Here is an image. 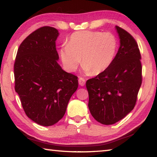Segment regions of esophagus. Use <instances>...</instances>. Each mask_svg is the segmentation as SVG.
I'll return each mask as SVG.
<instances>
[{
    "instance_id": "1",
    "label": "esophagus",
    "mask_w": 157,
    "mask_h": 157,
    "mask_svg": "<svg viewBox=\"0 0 157 157\" xmlns=\"http://www.w3.org/2000/svg\"><path fill=\"white\" fill-rule=\"evenodd\" d=\"M78 82H79V84L81 86H84L85 83H86V80H85V79L82 78H79L78 79Z\"/></svg>"
}]
</instances>
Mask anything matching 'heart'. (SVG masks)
<instances>
[{
  "label": "heart",
  "instance_id": "1",
  "mask_svg": "<svg viewBox=\"0 0 157 157\" xmlns=\"http://www.w3.org/2000/svg\"><path fill=\"white\" fill-rule=\"evenodd\" d=\"M118 41L109 33L82 30L73 33L68 44L60 49V57L69 72H75L80 63L84 74L104 73L115 58Z\"/></svg>",
  "mask_w": 157,
  "mask_h": 157
}]
</instances>
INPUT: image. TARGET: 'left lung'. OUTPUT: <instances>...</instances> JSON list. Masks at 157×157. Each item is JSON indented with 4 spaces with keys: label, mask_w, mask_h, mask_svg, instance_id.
Here are the masks:
<instances>
[{
    "label": "left lung",
    "mask_w": 157,
    "mask_h": 157,
    "mask_svg": "<svg viewBox=\"0 0 157 157\" xmlns=\"http://www.w3.org/2000/svg\"><path fill=\"white\" fill-rule=\"evenodd\" d=\"M120 47L112 63L104 73L86 81L92 116L103 124H112L134 109L142 83V66L136 41L116 26Z\"/></svg>",
    "instance_id": "1"
}]
</instances>
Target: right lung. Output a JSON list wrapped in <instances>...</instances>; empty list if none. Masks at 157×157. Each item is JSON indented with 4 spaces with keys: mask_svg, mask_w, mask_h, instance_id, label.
<instances>
[{
    "mask_svg": "<svg viewBox=\"0 0 157 157\" xmlns=\"http://www.w3.org/2000/svg\"><path fill=\"white\" fill-rule=\"evenodd\" d=\"M57 29H37L21 44L14 63L15 91L29 118L51 126L64 116L69 100L78 87V77L58 63Z\"/></svg>",
    "mask_w": 157,
    "mask_h": 157,
    "instance_id": "obj_1",
    "label": "right lung"
}]
</instances>
